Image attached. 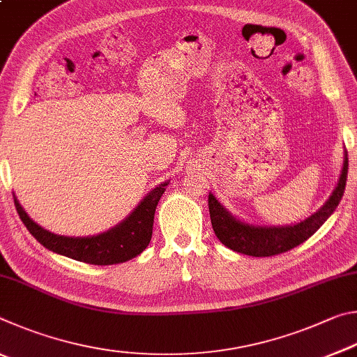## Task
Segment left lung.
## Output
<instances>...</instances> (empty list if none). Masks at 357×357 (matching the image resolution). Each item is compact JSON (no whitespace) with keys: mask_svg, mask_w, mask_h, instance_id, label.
Instances as JSON below:
<instances>
[{"mask_svg":"<svg viewBox=\"0 0 357 357\" xmlns=\"http://www.w3.org/2000/svg\"><path fill=\"white\" fill-rule=\"evenodd\" d=\"M347 175L348 155L345 152L339 183H337L335 190L329 196L328 201L323 204V207L318 208L314 215L305 218L304 221L293 224V226L282 227L252 226V224L236 220L210 192L208 210L215 235L224 246H227L235 252L252 255V257H271V255L290 251V249L299 246L309 236L314 235L323 226V222L334 213L337 205L342 201L343 191H345Z\"/></svg>","mask_w":357,"mask_h":357,"instance_id":"8db88e82","label":"left lung"}]
</instances>
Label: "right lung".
<instances>
[{
    "label": "right lung",
    "instance_id": "obj_1",
    "mask_svg": "<svg viewBox=\"0 0 357 357\" xmlns=\"http://www.w3.org/2000/svg\"><path fill=\"white\" fill-rule=\"evenodd\" d=\"M167 185L169 182H162L150 191L116 227L93 236H64L48 232L31 220L15 196L14 202L20 220L43 248L89 265H116L135 259L149 246L156 205Z\"/></svg>",
    "mask_w": 357,
    "mask_h": 357
}]
</instances>
